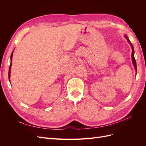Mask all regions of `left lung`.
Here are the masks:
<instances>
[{"instance_id": "1", "label": "left lung", "mask_w": 146, "mask_h": 146, "mask_svg": "<svg viewBox=\"0 0 146 146\" xmlns=\"http://www.w3.org/2000/svg\"><path fill=\"white\" fill-rule=\"evenodd\" d=\"M125 38L127 39L128 41L129 42V43L130 44V45H131V48H132V54H131V58H132V61H133V65H134V66H135V68L136 70H137V68H136V60H135V56H134V48H133V45H132L130 43V40H129V39L127 38V36H125Z\"/></svg>"}]
</instances>
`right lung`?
Segmentation results:
<instances>
[{"label": "right lung", "instance_id": "add662e5", "mask_svg": "<svg viewBox=\"0 0 146 146\" xmlns=\"http://www.w3.org/2000/svg\"><path fill=\"white\" fill-rule=\"evenodd\" d=\"M13 51L11 53V64L10 66V68H9V71H8V78H10V70H11V61H12V57H13Z\"/></svg>", "mask_w": 146, "mask_h": 146}]
</instances>
